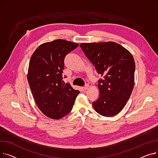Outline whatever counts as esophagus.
I'll return each instance as SVG.
<instances>
[{
    "instance_id": "34e87169",
    "label": "esophagus",
    "mask_w": 158,
    "mask_h": 158,
    "mask_svg": "<svg viewBox=\"0 0 158 158\" xmlns=\"http://www.w3.org/2000/svg\"><path fill=\"white\" fill-rule=\"evenodd\" d=\"M89 86L88 85H86L83 87V89H84L85 90H86V89H88L89 88Z\"/></svg>"
}]
</instances>
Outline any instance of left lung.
<instances>
[{"instance_id": "1", "label": "left lung", "mask_w": 158, "mask_h": 158, "mask_svg": "<svg viewBox=\"0 0 158 158\" xmlns=\"http://www.w3.org/2000/svg\"><path fill=\"white\" fill-rule=\"evenodd\" d=\"M82 51L104 78L98 80L99 97L93 102L95 110L113 117L126 106L135 85V63L131 52L113 42L82 43Z\"/></svg>"}]
</instances>
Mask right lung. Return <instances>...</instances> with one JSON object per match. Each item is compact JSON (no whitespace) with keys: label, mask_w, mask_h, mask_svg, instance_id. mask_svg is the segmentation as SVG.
<instances>
[{"label":"right lung","mask_w":158,"mask_h":158,"mask_svg":"<svg viewBox=\"0 0 158 158\" xmlns=\"http://www.w3.org/2000/svg\"><path fill=\"white\" fill-rule=\"evenodd\" d=\"M78 46L72 41L56 40L40 45L31 57L29 85L39 109L48 118L60 119L69 114L79 94L62 80L64 57Z\"/></svg>","instance_id":"1"}]
</instances>
